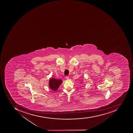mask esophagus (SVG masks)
I'll return each instance as SVG.
<instances>
[{"label":"esophagus","mask_w":133,"mask_h":133,"mask_svg":"<svg viewBox=\"0 0 133 133\" xmlns=\"http://www.w3.org/2000/svg\"><path fill=\"white\" fill-rule=\"evenodd\" d=\"M65 78H66V79H68L69 78V76H66V77H65Z\"/></svg>","instance_id":"obj_1"}]
</instances>
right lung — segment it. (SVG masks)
<instances>
[{
	"mask_svg": "<svg viewBox=\"0 0 133 133\" xmlns=\"http://www.w3.org/2000/svg\"><path fill=\"white\" fill-rule=\"evenodd\" d=\"M62 82V81L61 79L51 78L49 81V86L50 88L53 90H57Z\"/></svg>",
	"mask_w": 133,
	"mask_h": 133,
	"instance_id": "right-lung-1",
	"label": "right lung"
}]
</instances>
